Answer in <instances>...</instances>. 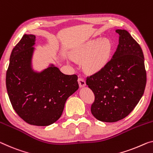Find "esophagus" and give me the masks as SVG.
Masks as SVG:
<instances>
[{
    "label": "esophagus",
    "mask_w": 153,
    "mask_h": 153,
    "mask_svg": "<svg viewBox=\"0 0 153 153\" xmlns=\"http://www.w3.org/2000/svg\"><path fill=\"white\" fill-rule=\"evenodd\" d=\"M78 82L79 86L81 87V88H83V87L85 86V79L83 78H82V77H79L78 79Z\"/></svg>",
    "instance_id": "1"
}]
</instances>
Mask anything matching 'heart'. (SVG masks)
Here are the masks:
<instances>
[{
  "instance_id": "obj_1",
  "label": "heart",
  "mask_w": 153,
  "mask_h": 153,
  "mask_svg": "<svg viewBox=\"0 0 153 153\" xmlns=\"http://www.w3.org/2000/svg\"><path fill=\"white\" fill-rule=\"evenodd\" d=\"M111 51V44L108 39L91 41L82 52L83 57H88L85 65L92 70H99L106 63Z\"/></svg>"
}]
</instances>
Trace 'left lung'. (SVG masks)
I'll list each match as a JSON object with an SVG mask.
<instances>
[{"mask_svg": "<svg viewBox=\"0 0 153 153\" xmlns=\"http://www.w3.org/2000/svg\"><path fill=\"white\" fill-rule=\"evenodd\" d=\"M116 32L120 36L119 44L112 58L86 78V84L94 94L91 114L105 123H116L127 116L139 102L146 84L140 44L127 30Z\"/></svg>", "mask_w": 153, "mask_h": 153, "instance_id": "1", "label": "left lung"}]
</instances>
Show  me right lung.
<instances>
[{"label": "right lung", "instance_id": "obj_1", "mask_svg": "<svg viewBox=\"0 0 153 153\" xmlns=\"http://www.w3.org/2000/svg\"><path fill=\"white\" fill-rule=\"evenodd\" d=\"M36 36L24 35L11 52L6 88L11 105L28 124L48 126L62 116L65 101L79 88L76 74H63L51 65L41 73L30 68Z\"/></svg>", "mask_w": 153, "mask_h": 153}]
</instances>
